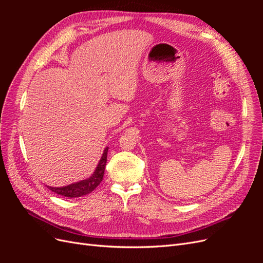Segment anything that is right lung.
<instances>
[{
  "mask_svg": "<svg viewBox=\"0 0 263 263\" xmlns=\"http://www.w3.org/2000/svg\"><path fill=\"white\" fill-rule=\"evenodd\" d=\"M107 151H108V147H106L104 151H103V155L91 177L81 181L71 183V184L66 186H58V187L47 186V187H48L50 191H52V192H54L55 194L66 196V197H80L91 193L103 180L106 160H107Z\"/></svg>",
  "mask_w": 263,
  "mask_h": 263,
  "instance_id": "1",
  "label": "right lung"
}]
</instances>
